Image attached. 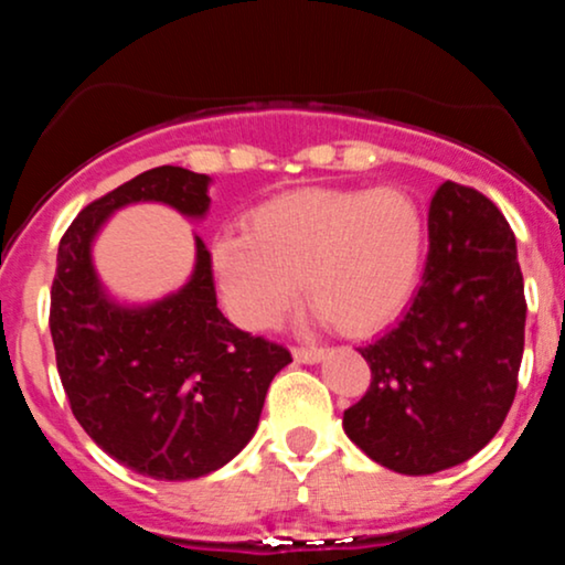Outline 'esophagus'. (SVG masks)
<instances>
[{
    "label": "esophagus",
    "mask_w": 565,
    "mask_h": 565,
    "mask_svg": "<svg viewBox=\"0 0 565 565\" xmlns=\"http://www.w3.org/2000/svg\"><path fill=\"white\" fill-rule=\"evenodd\" d=\"M291 355H295L297 364H321L327 353H323V348H295Z\"/></svg>",
    "instance_id": "34e87169"
}]
</instances>
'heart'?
I'll use <instances>...</instances> for the list:
<instances>
[{"instance_id": "1", "label": "heart", "mask_w": 565, "mask_h": 565, "mask_svg": "<svg viewBox=\"0 0 565 565\" xmlns=\"http://www.w3.org/2000/svg\"><path fill=\"white\" fill-rule=\"evenodd\" d=\"M425 249V212L404 188H300L255 206L246 233L217 236L212 270L238 327H276L302 281L321 319L364 337L412 300Z\"/></svg>"}]
</instances>
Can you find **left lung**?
Wrapping results in <instances>:
<instances>
[{"label": "left lung", "instance_id": "8db88e82", "mask_svg": "<svg viewBox=\"0 0 565 565\" xmlns=\"http://www.w3.org/2000/svg\"><path fill=\"white\" fill-rule=\"evenodd\" d=\"M427 236L423 287L391 332L359 348L372 385L342 417L361 451L404 476L468 462L497 436L526 329L515 236L483 193L440 185Z\"/></svg>", "mask_w": 565, "mask_h": 565}]
</instances>
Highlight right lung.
<instances>
[{
    "mask_svg": "<svg viewBox=\"0 0 565 565\" xmlns=\"http://www.w3.org/2000/svg\"><path fill=\"white\" fill-rule=\"evenodd\" d=\"M210 174L153 167L84 206L57 246L53 332L71 412L108 457L157 481H193L255 436L287 348L220 313L212 257L193 233V270L159 300L127 302L103 284L95 242L116 212L161 204L191 223L210 212Z\"/></svg>",
    "mask_w": 565,
    "mask_h": 565,
    "instance_id": "right-lung-1",
    "label": "right lung"
}]
</instances>
